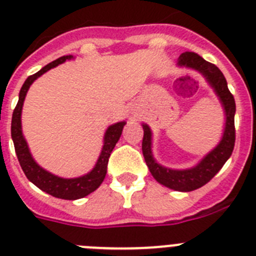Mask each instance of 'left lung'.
Masks as SVG:
<instances>
[{"instance_id":"1","label":"left lung","mask_w":256,"mask_h":256,"mask_svg":"<svg viewBox=\"0 0 256 256\" xmlns=\"http://www.w3.org/2000/svg\"><path fill=\"white\" fill-rule=\"evenodd\" d=\"M178 67L196 70L206 78L208 85L214 89L215 94L219 98L220 104L226 115L224 123V132L219 144L214 148L208 154H206L196 163L194 167L185 168V170H174L159 164L152 155V132L148 124L142 123L144 140H142V154L146 164L149 167L152 178L159 184L174 189L178 192H192L207 184L226 162L230 158L233 149H234L236 130H234V114L236 102L232 93L229 92L226 80L215 64L207 62L198 54L192 52H185L178 56Z\"/></svg>"}]
</instances>
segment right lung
Segmentation results:
<instances>
[{
    "label": "right lung",
    "instance_id": "add662e5",
    "mask_svg": "<svg viewBox=\"0 0 256 256\" xmlns=\"http://www.w3.org/2000/svg\"><path fill=\"white\" fill-rule=\"evenodd\" d=\"M72 60V56H60L58 60H53L52 63L42 67L34 75L28 76L23 86H22L20 92H19V101L16 104L14 112H12V138L22 170L32 184L36 185L38 189H41L45 193L56 196V198L75 200L93 193L102 184V181L104 180V176H106L107 163H108L110 154L119 141L120 136H122L126 122H119V123L112 124L107 128L104 136V146H102L101 154L98 156L97 163L93 167V170L88 174L78 176V178H64L44 170L41 166L37 164L32 154H30L27 141L23 136V132H22V108H23L24 100H26L28 89H30V85L34 84L36 78H40L49 70L54 68L56 66L62 64L66 60Z\"/></svg>",
    "mask_w": 256,
    "mask_h": 256
}]
</instances>
